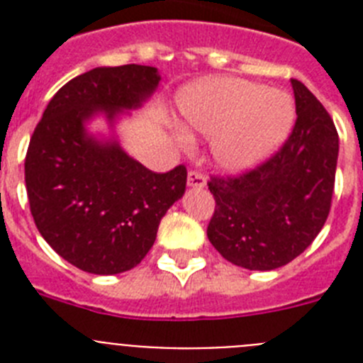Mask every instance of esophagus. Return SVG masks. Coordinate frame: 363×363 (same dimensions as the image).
Returning a JSON list of instances; mask_svg holds the SVG:
<instances>
[{"instance_id":"1","label":"esophagus","mask_w":363,"mask_h":363,"mask_svg":"<svg viewBox=\"0 0 363 363\" xmlns=\"http://www.w3.org/2000/svg\"><path fill=\"white\" fill-rule=\"evenodd\" d=\"M187 184L189 187H205L207 178H205V174H201L200 171H191L187 174Z\"/></svg>"}]
</instances>
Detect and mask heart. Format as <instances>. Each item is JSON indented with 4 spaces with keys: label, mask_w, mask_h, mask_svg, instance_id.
Segmentation results:
<instances>
[{
    "label": "heart",
    "mask_w": 363,
    "mask_h": 363,
    "mask_svg": "<svg viewBox=\"0 0 363 363\" xmlns=\"http://www.w3.org/2000/svg\"><path fill=\"white\" fill-rule=\"evenodd\" d=\"M179 111L189 129L214 136L213 152L227 171H245L269 158L294 125L293 98L255 82L216 78L185 91ZM176 142L191 147L185 130Z\"/></svg>",
    "instance_id": "b5f03b06"
}]
</instances>
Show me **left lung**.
I'll return each mask as SVG.
<instances>
[{"label": "left lung", "mask_w": 363, "mask_h": 363, "mask_svg": "<svg viewBox=\"0 0 363 363\" xmlns=\"http://www.w3.org/2000/svg\"><path fill=\"white\" fill-rule=\"evenodd\" d=\"M296 123L274 156L233 178L211 176L216 207L207 227L214 249L249 271L293 262L318 236L329 216L338 162V133L329 112L291 79Z\"/></svg>", "instance_id": "8db88e82"}]
</instances>
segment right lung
Listing matches in <instances>:
<instances>
[{
	"instance_id": "add662e5",
	"label": "right lung",
	"mask_w": 363,
	"mask_h": 363,
	"mask_svg": "<svg viewBox=\"0 0 363 363\" xmlns=\"http://www.w3.org/2000/svg\"><path fill=\"white\" fill-rule=\"evenodd\" d=\"M158 69L96 67L76 76L50 99L28 143L25 184L45 242L74 267L120 274L150 251L158 225L184 196L187 169L149 171L116 140H96L85 123L142 104L156 91Z\"/></svg>"
}]
</instances>
